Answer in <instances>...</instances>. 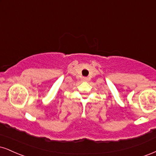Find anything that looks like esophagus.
I'll return each instance as SVG.
<instances>
[{"mask_svg":"<svg viewBox=\"0 0 156 156\" xmlns=\"http://www.w3.org/2000/svg\"><path fill=\"white\" fill-rule=\"evenodd\" d=\"M88 80H89V79H88L87 77H82V81L87 82V81H88Z\"/></svg>","mask_w":156,"mask_h":156,"instance_id":"34e87169","label":"esophagus"}]
</instances>
